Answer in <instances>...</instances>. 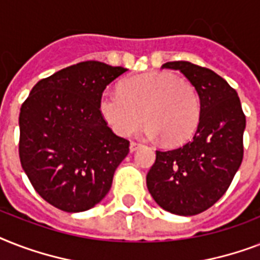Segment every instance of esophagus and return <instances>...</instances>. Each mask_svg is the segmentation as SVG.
<instances>
[{"instance_id":"34e87169","label":"esophagus","mask_w":260,"mask_h":260,"mask_svg":"<svg viewBox=\"0 0 260 260\" xmlns=\"http://www.w3.org/2000/svg\"><path fill=\"white\" fill-rule=\"evenodd\" d=\"M140 146H142V144H139V143L131 142L129 151H131V152H135V151H136V150H139V147H140Z\"/></svg>"}]
</instances>
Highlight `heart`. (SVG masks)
I'll return each mask as SVG.
<instances>
[{
  "instance_id": "obj_1",
  "label": "heart",
  "mask_w": 260,
  "mask_h": 260,
  "mask_svg": "<svg viewBox=\"0 0 260 260\" xmlns=\"http://www.w3.org/2000/svg\"><path fill=\"white\" fill-rule=\"evenodd\" d=\"M98 109L118 136L136 132L146 118L147 138H163L169 146H179L197 129L201 101L189 82L167 71H152L126 78L120 91H104Z\"/></svg>"
}]
</instances>
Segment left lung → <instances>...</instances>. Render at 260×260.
<instances>
[{"label":"left lung","mask_w":260,"mask_h":260,"mask_svg":"<svg viewBox=\"0 0 260 260\" xmlns=\"http://www.w3.org/2000/svg\"><path fill=\"white\" fill-rule=\"evenodd\" d=\"M162 69L181 71L197 90L201 116L193 139L170 151H156L147 189L160 208L194 216L216 204L243 160L246 116L236 90L214 71L185 60Z\"/></svg>","instance_id":"1"}]
</instances>
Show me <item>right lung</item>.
<instances>
[{
	"mask_svg": "<svg viewBox=\"0 0 260 260\" xmlns=\"http://www.w3.org/2000/svg\"><path fill=\"white\" fill-rule=\"evenodd\" d=\"M126 71L82 62L39 81L20 109L18 154L42 198L69 213L85 212L110 190L129 142L113 134L98 101Z\"/></svg>",
	"mask_w": 260,
	"mask_h": 260,
	"instance_id": "1",
	"label": "right lung"
}]
</instances>
